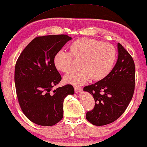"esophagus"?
Returning a JSON list of instances; mask_svg holds the SVG:
<instances>
[{
  "label": "esophagus",
  "mask_w": 147,
  "mask_h": 147,
  "mask_svg": "<svg viewBox=\"0 0 147 147\" xmlns=\"http://www.w3.org/2000/svg\"><path fill=\"white\" fill-rule=\"evenodd\" d=\"M74 91H75L76 94H79V93L82 92V88L79 87H74Z\"/></svg>",
  "instance_id": "34e87169"
}]
</instances>
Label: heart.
<instances>
[{
    "label": "heart",
    "mask_w": 147,
    "mask_h": 147,
    "mask_svg": "<svg viewBox=\"0 0 147 147\" xmlns=\"http://www.w3.org/2000/svg\"><path fill=\"white\" fill-rule=\"evenodd\" d=\"M71 53L64 50L57 52L53 57V63L58 71L69 73L73 69V57L80 60L76 73L64 77L66 83L81 86L92 78L93 80H102L108 76L115 63L117 53L115 46L109 43L93 39H78L70 46Z\"/></svg>",
    "instance_id": "1"
}]
</instances>
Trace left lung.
<instances>
[{"label":"left lung","instance_id":"8db88e82","mask_svg":"<svg viewBox=\"0 0 147 147\" xmlns=\"http://www.w3.org/2000/svg\"><path fill=\"white\" fill-rule=\"evenodd\" d=\"M117 45L118 59L109 75L84 88V91L92 95L95 100L94 109L86 115L88 122L95 125H107L117 120L124 113L134 95V59L120 43Z\"/></svg>","mask_w":147,"mask_h":147}]
</instances>
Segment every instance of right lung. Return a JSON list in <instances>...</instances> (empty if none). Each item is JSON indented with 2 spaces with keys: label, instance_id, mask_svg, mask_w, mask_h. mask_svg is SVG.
<instances>
[{
  "label": "right lung",
  "instance_id": "1",
  "mask_svg": "<svg viewBox=\"0 0 147 147\" xmlns=\"http://www.w3.org/2000/svg\"><path fill=\"white\" fill-rule=\"evenodd\" d=\"M72 39L65 34L38 36L25 47L16 62L14 80L21 109L40 125L56 124L63 116V101L74 94L72 85L52 90L61 80L53 63L57 52Z\"/></svg>",
  "mask_w": 147,
  "mask_h": 147
}]
</instances>
